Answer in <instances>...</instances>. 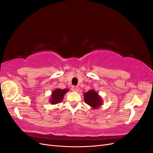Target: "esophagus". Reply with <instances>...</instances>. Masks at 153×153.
<instances>
[{
    "label": "esophagus",
    "instance_id": "esophagus-1",
    "mask_svg": "<svg viewBox=\"0 0 153 153\" xmlns=\"http://www.w3.org/2000/svg\"><path fill=\"white\" fill-rule=\"evenodd\" d=\"M71 89H72L73 91L78 92V91H79L80 88H79V87H78V86H73V87H71Z\"/></svg>",
    "mask_w": 153,
    "mask_h": 153
}]
</instances>
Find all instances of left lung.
<instances>
[{"mask_svg":"<svg viewBox=\"0 0 153 153\" xmlns=\"http://www.w3.org/2000/svg\"><path fill=\"white\" fill-rule=\"evenodd\" d=\"M84 98L85 102L94 109L99 108L103 103L102 99L98 95V92L92 89L84 94Z\"/></svg>","mask_w":153,"mask_h":153,"instance_id":"obj_1","label":"left lung"}]
</instances>
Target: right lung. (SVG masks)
Returning a JSON list of instances; mask_svg holds the SVG:
<instances>
[{"instance_id":"right-lung-1","label":"right lung","mask_w":153,"mask_h":153,"mask_svg":"<svg viewBox=\"0 0 153 153\" xmlns=\"http://www.w3.org/2000/svg\"><path fill=\"white\" fill-rule=\"evenodd\" d=\"M69 90L68 89H57L54 90L52 92V95H51V98L50 100V102L51 104L55 105L57 103H61L62 100L64 98V96L66 94V92Z\"/></svg>"}]
</instances>
